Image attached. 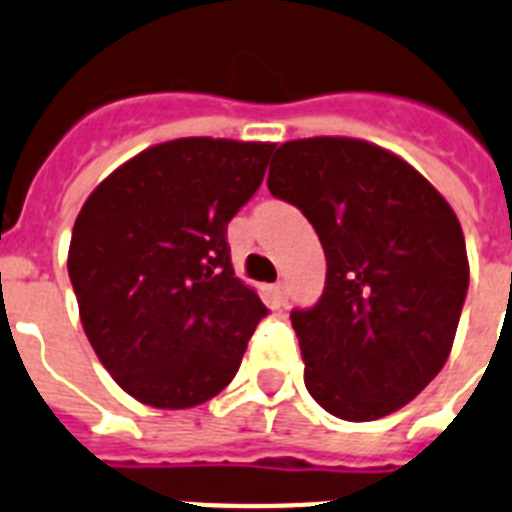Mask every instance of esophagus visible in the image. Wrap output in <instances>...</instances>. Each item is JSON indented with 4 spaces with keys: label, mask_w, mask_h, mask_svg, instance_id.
<instances>
[{
    "label": "esophagus",
    "mask_w": 512,
    "mask_h": 512,
    "mask_svg": "<svg viewBox=\"0 0 512 512\" xmlns=\"http://www.w3.org/2000/svg\"><path fill=\"white\" fill-rule=\"evenodd\" d=\"M272 295H274V301H277V306H285V303H287L285 282H277V285L272 287Z\"/></svg>",
    "instance_id": "esophagus-1"
}]
</instances>
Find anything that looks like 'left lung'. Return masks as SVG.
Here are the masks:
<instances>
[{"mask_svg": "<svg viewBox=\"0 0 512 512\" xmlns=\"http://www.w3.org/2000/svg\"><path fill=\"white\" fill-rule=\"evenodd\" d=\"M266 185L303 211L327 256L322 298L290 314L311 398L345 421L411 403L445 366L468 293L455 211L411 164L358 138L282 143Z\"/></svg>", "mask_w": 512, "mask_h": 512, "instance_id": "8db88e82", "label": "left lung"}]
</instances>
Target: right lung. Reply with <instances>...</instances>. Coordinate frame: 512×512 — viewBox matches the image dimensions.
Segmentation results:
<instances>
[{
  "instance_id": "1",
  "label": "right lung",
  "mask_w": 512,
  "mask_h": 512,
  "mask_svg": "<svg viewBox=\"0 0 512 512\" xmlns=\"http://www.w3.org/2000/svg\"><path fill=\"white\" fill-rule=\"evenodd\" d=\"M272 151L227 138L159 143L80 209L67 253L80 322L138 403L193 408L238 374L266 306L235 277L227 222L259 190Z\"/></svg>"
}]
</instances>
